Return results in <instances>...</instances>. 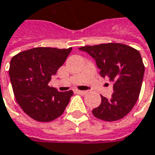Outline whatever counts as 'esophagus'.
Wrapping results in <instances>:
<instances>
[{
    "mask_svg": "<svg viewBox=\"0 0 155 155\" xmlns=\"http://www.w3.org/2000/svg\"><path fill=\"white\" fill-rule=\"evenodd\" d=\"M75 92L79 95H86L87 91H85V90H75Z\"/></svg>",
    "mask_w": 155,
    "mask_h": 155,
    "instance_id": "34e87169",
    "label": "esophagus"
}]
</instances>
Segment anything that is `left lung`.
I'll return each mask as SVG.
<instances>
[{"label":"left lung","mask_w":155,"mask_h":155,"mask_svg":"<svg viewBox=\"0 0 155 155\" xmlns=\"http://www.w3.org/2000/svg\"><path fill=\"white\" fill-rule=\"evenodd\" d=\"M96 60L100 75L113 82L110 98L102 97V103L92 110L104 121L123 118L135 105L140 93L145 67L139 51L117 43L86 45L79 48Z\"/></svg>","instance_id":"obj_1"}]
</instances>
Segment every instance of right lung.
<instances>
[{"instance_id":"1","label":"right lung","mask_w":155,"mask_h":155,"mask_svg":"<svg viewBox=\"0 0 155 155\" xmlns=\"http://www.w3.org/2000/svg\"><path fill=\"white\" fill-rule=\"evenodd\" d=\"M72 48L37 47L24 51L10 61L9 77L17 104L31 118L50 122L61 116L73 91L51 87L52 75L64 64Z\"/></svg>"}]
</instances>
